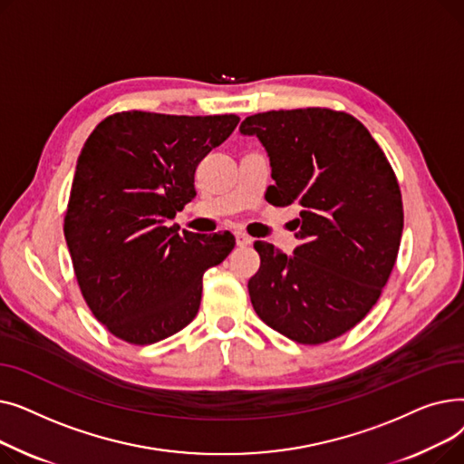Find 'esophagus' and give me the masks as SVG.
Masks as SVG:
<instances>
[{"mask_svg": "<svg viewBox=\"0 0 464 464\" xmlns=\"http://www.w3.org/2000/svg\"><path fill=\"white\" fill-rule=\"evenodd\" d=\"M235 237H237V245L238 246H250L252 245V238L248 237V235H245V233H235Z\"/></svg>", "mask_w": 464, "mask_h": 464, "instance_id": "esophagus-1", "label": "esophagus"}]
</instances>
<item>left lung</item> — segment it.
Returning a JSON list of instances; mask_svg holds the SVG:
<instances>
[{"mask_svg": "<svg viewBox=\"0 0 464 464\" xmlns=\"http://www.w3.org/2000/svg\"><path fill=\"white\" fill-rule=\"evenodd\" d=\"M271 158L275 207H299L303 245L287 257L256 240L248 282L256 314L299 344L353 329L378 303L395 266L404 212L395 170L369 130L348 112L308 107L248 116Z\"/></svg>", "mask_w": 464, "mask_h": 464, "instance_id": "obj_1", "label": "left lung"}]
</instances>
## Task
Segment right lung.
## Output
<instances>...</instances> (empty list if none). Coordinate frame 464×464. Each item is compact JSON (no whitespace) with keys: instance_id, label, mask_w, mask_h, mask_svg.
Returning <instances> with one entry per match:
<instances>
[{"instance_id":"right-lung-1","label":"right lung","mask_w":464,"mask_h":464,"mask_svg":"<svg viewBox=\"0 0 464 464\" xmlns=\"http://www.w3.org/2000/svg\"><path fill=\"white\" fill-rule=\"evenodd\" d=\"M238 120L121 111L84 142L63 233L88 308L124 343L154 344L184 329L203 275L235 248L231 233L179 235L165 224L195 198V169Z\"/></svg>"}]
</instances>
